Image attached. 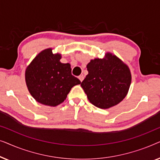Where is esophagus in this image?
<instances>
[{"label":"esophagus","instance_id":"34e87169","mask_svg":"<svg viewBox=\"0 0 160 160\" xmlns=\"http://www.w3.org/2000/svg\"><path fill=\"white\" fill-rule=\"evenodd\" d=\"M78 78H79V80L81 81V82H82V81L84 80V76H83V75H81V76H78Z\"/></svg>","mask_w":160,"mask_h":160}]
</instances>
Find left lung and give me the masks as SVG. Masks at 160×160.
<instances>
[{"label": "left lung", "instance_id": "obj_1", "mask_svg": "<svg viewBox=\"0 0 160 160\" xmlns=\"http://www.w3.org/2000/svg\"><path fill=\"white\" fill-rule=\"evenodd\" d=\"M88 74L81 86L92 104L108 108L119 103L128 92L131 73L128 65L111 53L104 59L92 60L87 65Z\"/></svg>", "mask_w": 160, "mask_h": 160}]
</instances>
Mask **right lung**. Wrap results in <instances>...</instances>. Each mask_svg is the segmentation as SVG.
Masks as SVG:
<instances>
[{
  "instance_id": "right-lung-1",
  "label": "right lung",
  "mask_w": 160,
  "mask_h": 160,
  "mask_svg": "<svg viewBox=\"0 0 160 160\" xmlns=\"http://www.w3.org/2000/svg\"><path fill=\"white\" fill-rule=\"evenodd\" d=\"M61 55L53 54L52 49L40 52L25 71V82L36 101L56 106L66 99L68 94L80 80L72 75L69 63H62Z\"/></svg>"
}]
</instances>
